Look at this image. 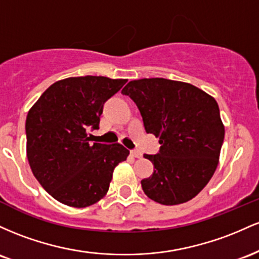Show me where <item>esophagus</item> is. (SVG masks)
I'll return each instance as SVG.
<instances>
[{"label": "esophagus", "instance_id": "obj_1", "mask_svg": "<svg viewBox=\"0 0 259 259\" xmlns=\"http://www.w3.org/2000/svg\"><path fill=\"white\" fill-rule=\"evenodd\" d=\"M131 155H132L133 158H137V159L142 158V153L138 152V150H132V152H131Z\"/></svg>", "mask_w": 259, "mask_h": 259}]
</instances>
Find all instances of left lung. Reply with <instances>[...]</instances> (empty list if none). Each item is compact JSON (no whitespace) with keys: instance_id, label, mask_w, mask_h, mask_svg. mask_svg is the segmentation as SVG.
Masks as SVG:
<instances>
[{"instance_id":"1","label":"left lung","mask_w":259,"mask_h":259,"mask_svg":"<svg viewBox=\"0 0 259 259\" xmlns=\"http://www.w3.org/2000/svg\"><path fill=\"white\" fill-rule=\"evenodd\" d=\"M138 106L147 133L159 138L160 152L144 154L154 172L142 180L154 202L177 205L207 186L219 164L225 127L211 95L190 83L143 78L122 89Z\"/></svg>"}]
</instances>
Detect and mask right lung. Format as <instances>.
<instances>
[{
  "label": "right lung",
  "instance_id": "add662e5",
  "mask_svg": "<svg viewBox=\"0 0 259 259\" xmlns=\"http://www.w3.org/2000/svg\"><path fill=\"white\" fill-rule=\"evenodd\" d=\"M127 79L101 75L57 80L29 110L27 158L35 179L51 197L68 207L85 208L105 197L115 167L130 150L123 145L91 143L104 103Z\"/></svg>",
  "mask_w": 259,
  "mask_h": 259
}]
</instances>
